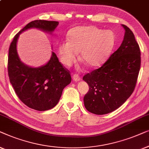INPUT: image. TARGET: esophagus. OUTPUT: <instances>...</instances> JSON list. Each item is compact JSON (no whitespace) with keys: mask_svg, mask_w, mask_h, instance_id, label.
<instances>
[{"mask_svg":"<svg viewBox=\"0 0 149 149\" xmlns=\"http://www.w3.org/2000/svg\"><path fill=\"white\" fill-rule=\"evenodd\" d=\"M72 78H73V79H74V81H79L80 80V77L79 76V75L78 74H74L73 75V76H72Z\"/></svg>","mask_w":149,"mask_h":149,"instance_id":"obj_1","label":"esophagus"}]
</instances>
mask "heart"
I'll return each mask as SVG.
<instances>
[{
  "label": "heart",
  "mask_w": 149,
  "mask_h": 149,
  "mask_svg": "<svg viewBox=\"0 0 149 149\" xmlns=\"http://www.w3.org/2000/svg\"><path fill=\"white\" fill-rule=\"evenodd\" d=\"M68 40L58 47L61 61L71 66L76 60L77 52L87 65L97 67L107 59L116 45V35L111 30H103L95 26H77L69 31Z\"/></svg>",
  "instance_id": "1"
}]
</instances>
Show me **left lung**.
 Wrapping results in <instances>:
<instances>
[{
    "instance_id": "8db88e82",
    "label": "left lung",
    "mask_w": 149,
    "mask_h": 149,
    "mask_svg": "<svg viewBox=\"0 0 149 149\" xmlns=\"http://www.w3.org/2000/svg\"><path fill=\"white\" fill-rule=\"evenodd\" d=\"M125 29L123 40L102 65L84 75L89 91L84 97L89 112L104 115L116 110L131 96L140 69V50L130 29Z\"/></svg>"
}]
</instances>
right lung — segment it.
<instances>
[{
  "label": "right lung",
  "instance_id": "1",
  "mask_svg": "<svg viewBox=\"0 0 149 149\" xmlns=\"http://www.w3.org/2000/svg\"><path fill=\"white\" fill-rule=\"evenodd\" d=\"M54 21L34 20L15 36L10 45L8 56V75L16 95L21 101L33 109L43 111L56 105L64 88L70 84V72L52 53L51 59L40 68H30L21 61L17 53L19 36L28 29L35 28L52 32L58 26Z\"/></svg>",
  "mask_w": 149,
  "mask_h": 149
}]
</instances>
